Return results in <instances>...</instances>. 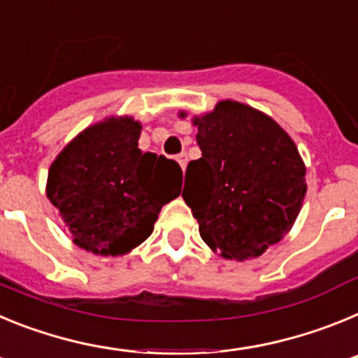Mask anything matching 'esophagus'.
<instances>
[{
	"label": "esophagus",
	"instance_id": "34e87169",
	"mask_svg": "<svg viewBox=\"0 0 358 358\" xmlns=\"http://www.w3.org/2000/svg\"><path fill=\"white\" fill-rule=\"evenodd\" d=\"M176 159H177V163L181 164L182 172H185V170H186V164H188V156H186L185 152H182V154H179V156H177Z\"/></svg>",
	"mask_w": 358,
	"mask_h": 358
}]
</instances>
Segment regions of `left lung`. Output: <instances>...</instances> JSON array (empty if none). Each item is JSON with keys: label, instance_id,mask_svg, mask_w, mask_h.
<instances>
[{"label": "left lung", "instance_id": "left-lung-1", "mask_svg": "<svg viewBox=\"0 0 358 358\" xmlns=\"http://www.w3.org/2000/svg\"><path fill=\"white\" fill-rule=\"evenodd\" d=\"M194 125L202 157L188 163L182 199L201 238L227 260L264 255L289 233L305 199L296 143L271 116L233 100Z\"/></svg>", "mask_w": 358, "mask_h": 358}]
</instances>
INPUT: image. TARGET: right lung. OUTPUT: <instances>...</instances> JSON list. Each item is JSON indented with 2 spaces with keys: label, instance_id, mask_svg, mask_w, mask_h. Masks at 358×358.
I'll list each match as a JSON object with an SVG mask.
<instances>
[{
  "label": "right lung",
  "instance_id": "obj_1",
  "mask_svg": "<svg viewBox=\"0 0 358 358\" xmlns=\"http://www.w3.org/2000/svg\"><path fill=\"white\" fill-rule=\"evenodd\" d=\"M140 134L131 116L107 118L69 141L50 166L46 195L78 248L125 255L152 235L161 208L181 194V166L141 152Z\"/></svg>",
  "mask_w": 358,
  "mask_h": 358
}]
</instances>
